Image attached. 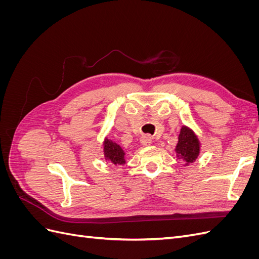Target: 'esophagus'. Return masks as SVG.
Here are the masks:
<instances>
[{
    "mask_svg": "<svg viewBox=\"0 0 259 259\" xmlns=\"http://www.w3.org/2000/svg\"><path fill=\"white\" fill-rule=\"evenodd\" d=\"M152 142V138L150 135H143L142 138H140V143H142L144 146L150 145Z\"/></svg>",
    "mask_w": 259,
    "mask_h": 259,
    "instance_id": "esophagus-1",
    "label": "esophagus"
}]
</instances>
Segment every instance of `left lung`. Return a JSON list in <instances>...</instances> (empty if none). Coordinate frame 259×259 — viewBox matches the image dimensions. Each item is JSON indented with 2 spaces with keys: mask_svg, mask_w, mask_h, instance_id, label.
Wrapping results in <instances>:
<instances>
[{
  "mask_svg": "<svg viewBox=\"0 0 259 259\" xmlns=\"http://www.w3.org/2000/svg\"><path fill=\"white\" fill-rule=\"evenodd\" d=\"M176 153L179 159L187 163H192L198 158L200 152V144L194 133L186 126L180 130L178 143L176 146Z\"/></svg>",
  "mask_w": 259,
  "mask_h": 259,
  "instance_id": "obj_1",
  "label": "left lung"
}]
</instances>
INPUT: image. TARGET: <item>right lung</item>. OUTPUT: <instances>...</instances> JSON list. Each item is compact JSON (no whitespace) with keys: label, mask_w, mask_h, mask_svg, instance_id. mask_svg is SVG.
<instances>
[{"label":"right lung","mask_w":259,"mask_h":259,"mask_svg":"<svg viewBox=\"0 0 259 259\" xmlns=\"http://www.w3.org/2000/svg\"><path fill=\"white\" fill-rule=\"evenodd\" d=\"M104 150H105L106 158L110 160L113 164L123 165V164L125 163V160H124L125 153L122 150V148L117 144L107 139L104 144Z\"/></svg>","instance_id":"add662e5"}]
</instances>
